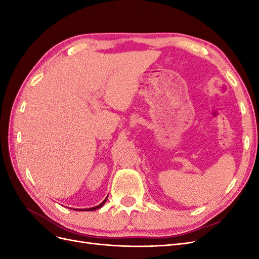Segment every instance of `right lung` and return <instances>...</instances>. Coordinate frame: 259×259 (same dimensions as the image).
<instances>
[{"instance_id":"1","label":"right lung","mask_w":259,"mask_h":259,"mask_svg":"<svg viewBox=\"0 0 259 259\" xmlns=\"http://www.w3.org/2000/svg\"><path fill=\"white\" fill-rule=\"evenodd\" d=\"M107 199H108V197H107V198H106V199H105L103 202H101L99 205H97V206H95V207H90V208H84V209H83V208H79V209H75V210H80V211H81V210H95V209H97V208H100L101 206H103V205L105 204V203H106Z\"/></svg>"}]
</instances>
